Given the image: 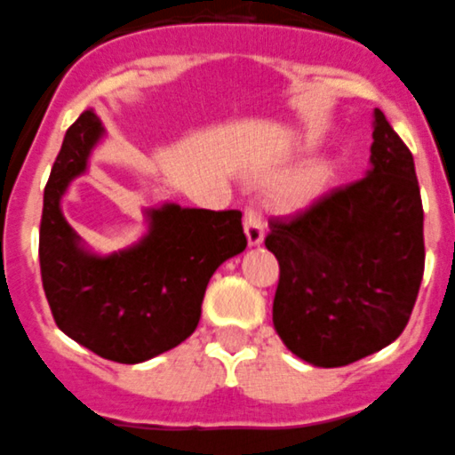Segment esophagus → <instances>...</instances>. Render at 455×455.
Listing matches in <instances>:
<instances>
[{"mask_svg":"<svg viewBox=\"0 0 455 455\" xmlns=\"http://www.w3.org/2000/svg\"><path fill=\"white\" fill-rule=\"evenodd\" d=\"M244 231H247L249 244H260L265 237V215L256 206H244Z\"/></svg>","mask_w":455,"mask_h":455,"instance_id":"esophagus-1","label":"esophagus"}]
</instances>
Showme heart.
Returning <instances> with one entry per match:
<instances>
[{"label": "heart", "instance_id": "obj_1", "mask_svg": "<svg viewBox=\"0 0 455 455\" xmlns=\"http://www.w3.org/2000/svg\"><path fill=\"white\" fill-rule=\"evenodd\" d=\"M331 179H333V165L326 161H313L290 179L288 190L294 199H313L329 186Z\"/></svg>", "mask_w": 455, "mask_h": 455}]
</instances>
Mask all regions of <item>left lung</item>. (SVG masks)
Returning <instances> with one entry per match:
<instances>
[{
    "mask_svg": "<svg viewBox=\"0 0 455 455\" xmlns=\"http://www.w3.org/2000/svg\"><path fill=\"white\" fill-rule=\"evenodd\" d=\"M367 177L290 218L269 220L278 260L274 329L317 367H342L395 342L424 276V208L415 161L376 108Z\"/></svg>",
    "mask_w": 455,
    "mask_h": 455,
    "instance_id": "8db88e82",
    "label": "left lung"
}]
</instances>
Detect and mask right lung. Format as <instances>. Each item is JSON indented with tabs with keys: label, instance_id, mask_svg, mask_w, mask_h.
<instances>
[{
	"label": "right lung",
	"instance_id": "add662e5",
	"mask_svg": "<svg viewBox=\"0 0 455 455\" xmlns=\"http://www.w3.org/2000/svg\"><path fill=\"white\" fill-rule=\"evenodd\" d=\"M101 133L92 110L65 133L44 186L40 276L63 333L101 358L133 365L192 335L212 272L244 251L247 235L240 211L167 204L149 212V233L136 247L106 258L84 251L60 212V197L85 172Z\"/></svg>",
	"mask_w": 455,
	"mask_h": 455
}]
</instances>
